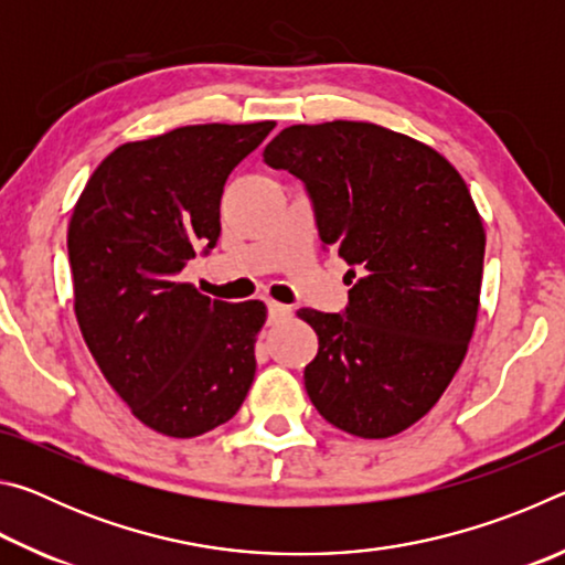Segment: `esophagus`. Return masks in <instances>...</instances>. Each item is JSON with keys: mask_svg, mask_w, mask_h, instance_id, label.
<instances>
[{"mask_svg": "<svg viewBox=\"0 0 565 565\" xmlns=\"http://www.w3.org/2000/svg\"><path fill=\"white\" fill-rule=\"evenodd\" d=\"M286 317H291V306H284L279 301H269V323H276Z\"/></svg>", "mask_w": 565, "mask_h": 565, "instance_id": "esophagus-1", "label": "esophagus"}]
</instances>
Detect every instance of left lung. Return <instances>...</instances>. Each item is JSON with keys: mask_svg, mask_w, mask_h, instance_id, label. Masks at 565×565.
<instances>
[{"mask_svg": "<svg viewBox=\"0 0 565 565\" xmlns=\"http://www.w3.org/2000/svg\"><path fill=\"white\" fill-rule=\"evenodd\" d=\"M264 161L303 181L321 242L356 279L343 313L296 311L319 337L306 394L351 436L406 431L473 337L486 232L471 191L436 149L369 121L296 124Z\"/></svg>", "mask_w": 565, "mask_h": 565, "instance_id": "8db88e82", "label": "left lung"}]
</instances>
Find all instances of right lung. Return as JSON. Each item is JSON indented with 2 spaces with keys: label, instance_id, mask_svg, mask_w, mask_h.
Here are the masks:
<instances>
[{
  "label": "right lung",
  "instance_id": "1",
  "mask_svg": "<svg viewBox=\"0 0 565 565\" xmlns=\"http://www.w3.org/2000/svg\"><path fill=\"white\" fill-rule=\"evenodd\" d=\"M274 121L194 124L127 141L94 169L66 246L74 313L104 379L141 424L194 438L252 388L262 301H212L179 271L222 234L218 204Z\"/></svg>",
  "mask_w": 565,
  "mask_h": 565
}]
</instances>
